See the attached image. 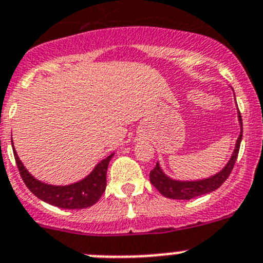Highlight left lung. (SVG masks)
<instances>
[{"label": "left lung", "mask_w": 263, "mask_h": 263, "mask_svg": "<svg viewBox=\"0 0 263 263\" xmlns=\"http://www.w3.org/2000/svg\"><path fill=\"white\" fill-rule=\"evenodd\" d=\"M235 96V93H234ZM236 101V99H235ZM238 121L240 126V134H239L238 140L235 142V147L231 154L230 159L225 164L222 170L218 171L217 173L212 176H208L205 178L200 180H178V178H172L162 170L159 162H157V165L153 171H150V182L157 187L162 195L170 199H178V200H189L196 198V196L204 195V194L212 193L217 190L221 185L226 181L229 175L233 171L234 164L238 158L239 147H240L241 137H243V122H241L240 111L238 109Z\"/></svg>", "instance_id": "8db88e82"}]
</instances>
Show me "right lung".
Returning a JSON list of instances; mask_svg holds the SVG:
<instances>
[{
  "label": "right lung",
  "mask_w": 263,
  "mask_h": 263,
  "mask_svg": "<svg viewBox=\"0 0 263 263\" xmlns=\"http://www.w3.org/2000/svg\"><path fill=\"white\" fill-rule=\"evenodd\" d=\"M12 150L20 176L27 187L38 199L63 210H83L93 205L100 199L106 187V172H108L109 162L114 155L113 153L99 162L86 177L77 182L69 185H51V183L42 182L30 175L29 171L24 167L23 162L17 157L14 142H12Z\"/></svg>",
  "instance_id": "add662e5"
}]
</instances>
